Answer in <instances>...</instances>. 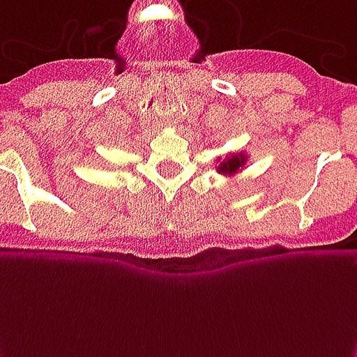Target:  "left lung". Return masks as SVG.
<instances>
[{
    "label": "left lung",
    "instance_id": "left-lung-1",
    "mask_svg": "<svg viewBox=\"0 0 357 357\" xmlns=\"http://www.w3.org/2000/svg\"><path fill=\"white\" fill-rule=\"evenodd\" d=\"M244 162H246V155H243V153H235V155H231V157H228L226 160L220 162L217 172L222 173V175H234V173H237L238 169L244 166Z\"/></svg>",
    "mask_w": 357,
    "mask_h": 357
}]
</instances>
